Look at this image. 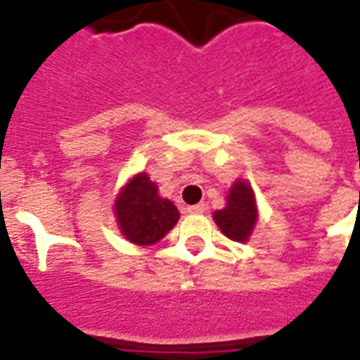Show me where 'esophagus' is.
<instances>
[{"label": "esophagus", "instance_id": "34e87169", "mask_svg": "<svg viewBox=\"0 0 360 360\" xmlns=\"http://www.w3.org/2000/svg\"><path fill=\"white\" fill-rule=\"evenodd\" d=\"M190 212V214H203V212H205L207 210V207L203 205V203H198V205H192V207H188V209H186Z\"/></svg>", "mask_w": 360, "mask_h": 360}]
</instances>
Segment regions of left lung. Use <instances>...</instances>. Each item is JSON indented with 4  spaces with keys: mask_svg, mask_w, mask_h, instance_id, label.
<instances>
[{
    "mask_svg": "<svg viewBox=\"0 0 360 360\" xmlns=\"http://www.w3.org/2000/svg\"><path fill=\"white\" fill-rule=\"evenodd\" d=\"M212 218L227 238L248 242L257 224V201L253 188L244 181H235L227 194L226 209L216 210Z\"/></svg>",
    "mask_w": 360,
    "mask_h": 360,
    "instance_id": "1",
    "label": "left lung"
}]
</instances>
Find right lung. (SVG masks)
<instances>
[{
  "instance_id": "obj_1",
  "label": "right lung",
  "mask_w": 360,
  "mask_h": 360,
  "mask_svg": "<svg viewBox=\"0 0 360 360\" xmlns=\"http://www.w3.org/2000/svg\"><path fill=\"white\" fill-rule=\"evenodd\" d=\"M114 214L122 235L139 246L159 242L179 220L177 207L160 198L148 174H136L122 188L114 203Z\"/></svg>"
}]
</instances>
